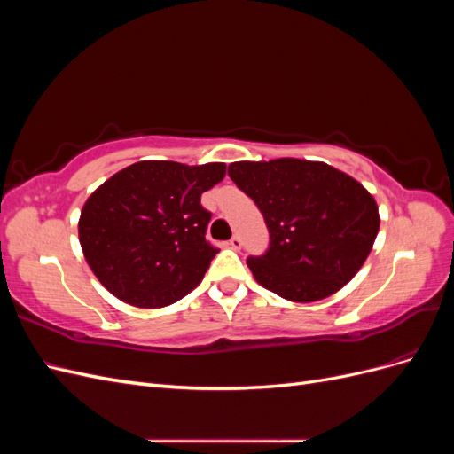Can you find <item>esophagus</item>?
Listing matches in <instances>:
<instances>
[{
    "label": "esophagus",
    "mask_w": 454,
    "mask_h": 454,
    "mask_svg": "<svg viewBox=\"0 0 454 454\" xmlns=\"http://www.w3.org/2000/svg\"><path fill=\"white\" fill-rule=\"evenodd\" d=\"M229 246H231V248H232V250H239V248H240V246H242V239H240L239 235H235V237H232V239L229 240Z\"/></svg>",
    "instance_id": "obj_1"
}]
</instances>
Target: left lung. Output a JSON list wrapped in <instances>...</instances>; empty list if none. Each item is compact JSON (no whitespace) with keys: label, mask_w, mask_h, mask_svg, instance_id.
I'll return each instance as SVG.
<instances>
[{"label":"left lung","mask_w":454,"mask_h":454,"mask_svg":"<svg viewBox=\"0 0 454 454\" xmlns=\"http://www.w3.org/2000/svg\"><path fill=\"white\" fill-rule=\"evenodd\" d=\"M231 180L263 214L269 250L248 257L255 280L287 301L333 295L362 269L379 232L369 191L325 162H232Z\"/></svg>","instance_id":"1"}]
</instances>
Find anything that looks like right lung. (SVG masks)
Returning a JSON list of instances; mask_svg holds the SVG:
<instances>
[{"label": "right lung", "instance_id": "obj_1", "mask_svg": "<svg viewBox=\"0 0 454 454\" xmlns=\"http://www.w3.org/2000/svg\"><path fill=\"white\" fill-rule=\"evenodd\" d=\"M223 177V162L142 160L96 189L81 210L79 242L106 290L140 309L195 290L219 252L206 240L212 214L200 195Z\"/></svg>", "mask_w": 454, "mask_h": 454}]
</instances>
